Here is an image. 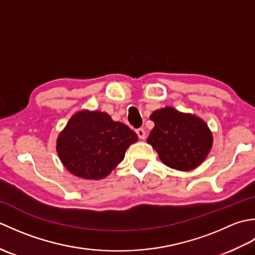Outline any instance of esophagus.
Instances as JSON below:
<instances>
[{"label": "esophagus", "mask_w": 255, "mask_h": 255, "mask_svg": "<svg viewBox=\"0 0 255 255\" xmlns=\"http://www.w3.org/2000/svg\"><path fill=\"white\" fill-rule=\"evenodd\" d=\"M136 132H137L138 137H139L140 139H144V138H145V131H144L143 128H138L137 130H136Z\"/></svg>", "instance_id": "1"}]
</instances>
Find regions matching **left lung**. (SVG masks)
<instances>
[{
	"label": "left lung",
	"mask_w": 255,
	"mask_h": 255,
	"mask_svg": "<svg viewBox=\"0 0 255 255\" xmlns=\"http://www.w3.org/2000/svg\"><path fill=\"white\" fill-rule=\"evenodd\" d=\"M150 119L154 127L147 142L165 165L191 171L202 164L213 147V133L202 118L167 106L154 111Z\"/></svg>",
	"instance_id": "left-lung-1"
}]
</instances>
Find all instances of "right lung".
Instances as JSON below:
<instances>
[{"instance_id":"right-lung-1","label":"right lung","mask_w":255,"mask_h":255,"mask_svg":"<svg viewBox=\"0 0 255 255\" xmlns=\"http://www.w3.org/2000/svg\"><path fill=\"white\" fill-rule=\"evenodd\" d=\"M138 140L125 124L102 112L81 111L59 133L57 152L64 167L85 180H101L123 161L129 145Z\"/></svg>"}]
</instances>
